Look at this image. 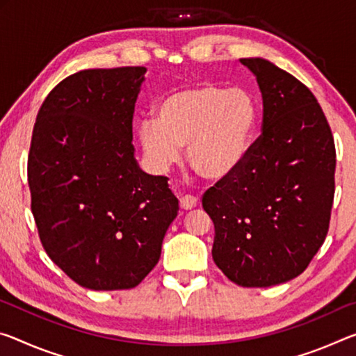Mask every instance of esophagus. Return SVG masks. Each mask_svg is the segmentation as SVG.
Returning <instances> with one entry per match:
<instances>
[{"instance_id":"34e87169","label":"esophagus","mask_w":356,"mask_h":356,"mask_svg":"<svg viewBox=\"0 0 356 356\" xmlns=\"http://www.w3.org/2000/svg\"><path fill=\"white\" fill-rule=\"evenodd\" d=\"M196 204H198V198H196V196L185 195L180 198V207H182L184 211H190V209H193Z\"/></svg>"}]
</instances>
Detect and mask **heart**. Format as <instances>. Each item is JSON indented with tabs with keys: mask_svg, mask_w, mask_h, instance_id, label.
<instances>
[{
	"mask_svg": "<svg viewBox=\"0 0 356 356\" xmlns=\"http://www.w3.org/2000/svg\"><path fill=\"white\" fill-rule=\"evenodd\" d=\"M258 123V103L249 90L200 83L166 95L156 118L138 127L149 168L165 174L187 145L188 163L202 177H229L249 154Z\"/></svg>",
	"mask_w": 356,
	"mask_h": 356,
	"instance_id": "1",
	"label": "heart"
}]
</instances>
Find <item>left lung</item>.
I'll return each mask as SVG.
<instances>
[{
  "mask_svg": "<svg viewBox=\"0 0 356 356\" xmlns=\"http://www.w3.org/2000/svg\"><path fill=\"white\" fill-rule=\"evenodd\" d=\"M263 98V133L242 165L202 196L212 258L241 286L289 282L325 242L334 198L336 149L312 92L264 58H241Z\"/></svg>",
  "mask_w": 356,
  "mask_h": 356,
  "instance_id": "left-lung-1",
  "label": "left lung"
}]
</instances>
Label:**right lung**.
Masks as SVG:
<instances>
[{"label": "right lung", "instance_id": "add662e5", "mask_svg": "<svg viewBox=\"0 0 356 356\" xmlns=\"http://www.w3.org/2000/svg\"><path fill=\"white\" fill-rule=\"evenodd\" d=\"M144 66L86 70L44 99L28 156L31 212L50 259L90 290H127L155 268L179 200L139 168L133 114Z\"/></svg>", "mask_w": 356, "mask_h": 356}]
</instances>
